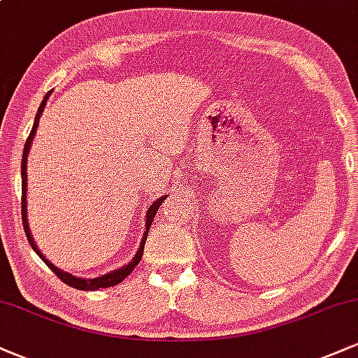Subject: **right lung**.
Segmentation results:
<instances>
[{"label": "right lung", "mask_w": 358, "mask_h": 358, "mask_svg": "<svg viewBox=\"0 0 358 358\" xmlns=\"http://www.w3.org/2000/svg\"><path fill=\"white\" fill-rule=\"evenodd\" d=\"M50 94H52V90H50V92H47V96L43 97V101H42V104H40L38 110H36L34 127H31V133H30V136H28L27 143H24V150H23V158H22V193H23V195H22V219H23L24 234H27V239H28V242H30L31 249H34L35 252L38 254L40 259H42L45 264H47L48 268H50V269L53 271V273H55L57 276H59V278L62 279V281L65 282V285L76 287V289H82V291H94V289H99V287L116 286V285H119V282L122 281V279H126L127 276H129V274L133 273V269L136 268V266L139 264V261H141L143 250H145V244H146L148 231H150L151 224H153V219H155L156 212H158L159 205L163 203V200H165L168 195L159 196L158 200H155V202L150 205V208H148V212H146V215H145V217H146V220H145V222H146V225H145L146 231H145V234H143V239H141V244H139L138 252L134 254V257L131 259V261L127 262V264L122 266V268L114 269V271H109V273L102 274V276H99V278L85 279V278L73 276V274H71V273H65V271H62L60 268H57L55 264H52V262L48 261V259L43 256L42 250L36 248L35 239H34V236H31L30 227H28V219H27V158H28V153H30L31 141H34V138H35V134H36V127H38L40 116H42V113H43L45 106H47V101H48V97H50Z\"/></svg>", "instance_id": "right-lung-1"}]
</instances>
